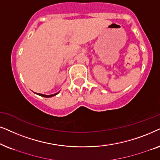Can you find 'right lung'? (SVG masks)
I'll return each instance as SVG.
<instances>
[{"mask_svg": "<svg viewBox=\"0 0 160 160\" xmlns=\"http://www.w3.org/2000/svg\"><path fill=\"white\" fill-rule=\"evenodd\" d=\"M59 92H58V93H54V94H51V95H45V94H42V93H37V94H38V95H39V96H41V97H46V98H48V97H54V96H55V95H57L58 94Z\"/></svg>", "mask_w": 160, "mask_h": 160, "instance_id": "1", "label": "right lung"}]
</instances>
